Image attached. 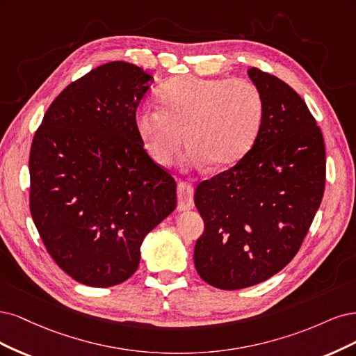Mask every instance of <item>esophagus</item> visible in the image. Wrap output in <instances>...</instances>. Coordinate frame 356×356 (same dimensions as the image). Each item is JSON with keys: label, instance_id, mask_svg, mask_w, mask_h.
Wrapping results in <instances>:
<instances>
[{"label": "esophagus", "instance_id": "obj_1", "mask_svg": "<svg viewBox=\"0 0 356 356\" xmlns=\"http://www.w3.org/2000/svg\"><path fill=\"white\" fill-rule=\"evenodd\" d=\"M177 210L186 211L193 209V186L188 181H180L177 186Z\"/></svg>", "mask_w": 356, "mask_h": 356}]
</instances>
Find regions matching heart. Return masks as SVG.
<instances>
[{"instance_id":"1","label":"heart","mask_w":356,"mask_h":356,"mask_svg":"<svg viewBox=\"0 0 356 356\" xmlns=\"http://www.w3.org/2000/svg\"><path fill=\"white\" fill-rule=\"evenodd\" d=\"M158 100L161 109L137 111L134 125L161 165L173 163L185 137L186 167L234 165L253 146L263 120L260 91L241 78L177 76L161 87Z\"/></svg>"}]
</instances>
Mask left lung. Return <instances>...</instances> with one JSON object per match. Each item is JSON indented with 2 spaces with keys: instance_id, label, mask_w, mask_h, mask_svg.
<instances>
[{
  "instance_id": "1",
  "label": "left lung",
  "mask_w": 356,
  "mask_h": 356,
  "mask_svg": "<svg viewBox=\"0 0 356 356\" xmlns=\"http://www.w3.org/2000/svg\"><path fill=\"white\" fill-rule=\"evenodd\" d=\"M248 76L263 99L254 145L232 168L201 181L193 197L204 219L195 268L220 290L256 285L289 265L325 185L323 133L303 99L257 67Z\"/></svg>"
}]
</instances>
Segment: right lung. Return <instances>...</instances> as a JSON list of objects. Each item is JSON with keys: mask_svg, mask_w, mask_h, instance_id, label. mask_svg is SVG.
Returning a JSON list of instances; mask_svg holds the SVG:
<instances>
[{"mask_svg": "<svg viewBox=\"0 0 356 356\" xmlns=\"http://www.w3.org/2000/svg\"><path fill=\"white\" fill-rule=\"evenodd\" d=\"M152 81L127 62L97 66L54 99L33 136V223L57 266L84 285L129 280L145 236L176 209V181L134 125Z\"/></svg>", "mask_w": 356, "mask_h": 356, "instance_id": "obj_1", "label": "right lung"}]
</instances>
